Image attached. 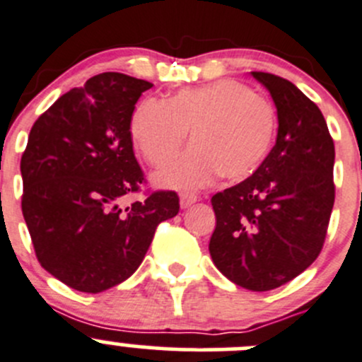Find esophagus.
I'll return each mask as SVG.
<instances>
[{"mask_svg":"<svg viewBox=\"0 0 362 362\" xmlns=\"http://www.w3.org/2000/svg\"><path fill=\"white\" fill-rule=\"evenodd\" d=\"M180 199H181V207H189L193 202H197V200H199V197H197L195 193L185 192V193H181Z\"/></svg>","mask_w":362,"mask_h":362,"instance_id":"esophagus-1","label":"esophagus"}]
</instances>
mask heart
Returning <instances> with one entry per match:
<instances>
[{
  "label": "heart",
  "instance_id": "b5f03b06",
  "mask_svg": "<svg viewBox=\"0 0 362 362\" xmlns=\"http://www.w3.org/2000/svg\"><path fill=\"white\" fill-rule=\"evenodd\" d=\"M273 102L239 81L182 89L169 102L146 98L132 114L130 135L139 155L153 167L180 153L189 130L192 148L156 174L174 188H199L223 174L230 181L252 176L276 137Z\"/></svg>",
  "mask_w": 362,
  "mask_h": 362
}]
</instances>
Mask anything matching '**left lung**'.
I'll return each mask as SVG.
<instances>
[{
	"label": "left lung",
	"instance_id": "1",
	"mask_svg": "<svg viewBox=\"0 0 362 362\" xmlns=\"http://www.w3.org/2000/svg\"><path fill=\"white\" fill-rule=\"evenodd\" d=\"M252 75L276 105V144L252 176L213 195L209 253L235 285L266 292L294 280L322 252L334 206V142L320 109L291 81Z\"/></svg>",
	"mask_w": 362,
	"mask_h": 362
}]
</instances>
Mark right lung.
<instances>
[{
    "label": "right lung",
    "mask_w": 362,
    "mask_h": 362,
    "mask_svg": "<svg viewBox=\"0 0 362 362\" xmlns=\"http://www.w3.org/2000/svg\"><path fill=\"white\" fill-rule=\"evenodd\" d=\"M151 82L105 71L59 96L37 121L21 158L23 214L45 271L98 294L137 271L156 227L180 211L158 189L124 207L144 185L130 121Z\"/></svg>",
    "instance_id": "1"
}]
</instances>
